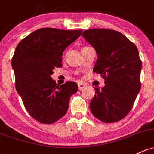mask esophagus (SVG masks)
Instances as JSON below:
<instances>
[{
	"mask_svg": "<svg viewBox=\"0 0 154 154\" xmlns=\"http://www.w3.org/2000/svg\"><path fill=\"white\" fill-rule=\"evenodd\" d=\"M78 86H79V90H81L86 87V84L82 83V82H79V83H78Z\"/></svg>",
	"mask_w": 154,
	"mask_h": 154,
	"instance_id": "1",
	"label": "esophagus"
}]
</instances>
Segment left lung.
Returning <instances> with one entry per match:
<instances>
[{"label": "left lung", "mask_w": 154, "mask_h": 154, "mask_svg": "<svg viewBox=\"0 0 154 154\" xmlns=\"http://www.w3.org/2000/svg\"><path fill=\"white\" fill-rule=\"evenodd\" d=\"M82 36L96 51L93 71L105 79L103 87L95 88L91 112L104 123L118 121L131 109L141 87L138 49L125 35L111 29L86 30Z\"/></svg>", "instance_id": "1"}]
</instances>
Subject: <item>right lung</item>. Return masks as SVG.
Masks as SVG:
<instances>
[{"label": "right lung", "instance_id": "add662e5", "mask_svg": "<svg viewBox=\"0 0 154 154\" xmlns=\"http://www.w3.org/2000/svg\"><path fill=\"white\" fill-rule=\"evenodd\" d=\"M82 30L43 28L31 33L17 45L11 60L17 93L30 115L39 123L52 124L67 113L70 96L78 85H62L51 78L62 67L64 49L82 35Z\"/></svg>", "mask_w": 154, "mask_h": 154}]
</instances>
